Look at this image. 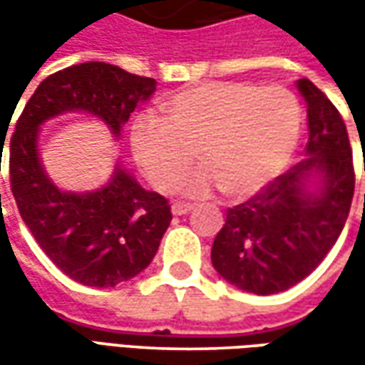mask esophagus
Here are the masks:
<instances>
[{"label": "esophagus", "mask_w": 365, "mask_h": 365, "mask_svg": "<svg viewBox=\"0 0 365 365\" xmlns=\"http://www.w3.org/2000/svg\"><path fill=\"white\" fill-rule=\"evenodd\" d=\"M189 211H192V205H189V203H175V205H173V213H175V215H187Z\"/></svg>", "instance_id": "esophagus-1"}]
</instances>
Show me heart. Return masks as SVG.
I'll return each instance as SVG.
<instances>
[{
  "mask_svg": "<svg viewBox=\"0 0 365 365\" xmlns=\"http://www.w3.org/2000/svg\"><path fill=\"white\" fill-rule=\"evenodd\" d=\"M162 109L166 121L142 115L132 128L133 156L160 190L178 187L195 152L203 168L185 192L252 197L287 168L301 138L302 107L282 87L213 81L175 93Z\"/></svg>",
  "mask_w": 365,
  "mask_h": 365,
  "instance_id": "heart-1",
  "label": "heart"
}]
</instances>
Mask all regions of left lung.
Returning <instances> with one entry per match:
<instances>
[{
	"instance_id": "1",
	"label": "left lung",
	"mask_w": 365,
	"mask_h": 365,
	"mask_svg": "<svg viewBox=\"0 0 365 365\" xmlns=\"http://www.w3.org/2000/svg\"><path fill=\"white\" fill-rule=\"evenodd\" d=\"M297 85L307 101V158L227 209L211 247L215 270L254 294L282 292L315 270L344 230L356 189L341 113L309 78ZM311 175L322 178L317 193L306 190Z\"/></svg>"
}]
</instances>
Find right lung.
<instances>
[{
  "label": "right lung",
  "mask_w": 365,
  "mask_h": 365,
  "mask_svg": "<svg viewBox=\"0 0 365 365\" xmlns=\"http://www.w3.org/2000/svg\"><path fill=\"white\" fill-rule=\"evenodd\" d=\"M156 81L107 63H83L46 77L21 111L9 142V187L24 223L68 278L107 288L140 274L158 252L173 213L168 199L142 189L121 166L103 189L64 192L44 175L38 128L63 111H89L113 133Z\"/></svg>",
  "instance_id": "obj_1"
}]
</instances>
